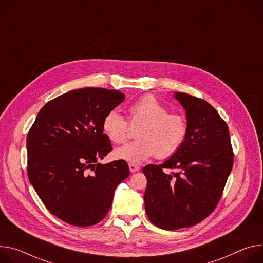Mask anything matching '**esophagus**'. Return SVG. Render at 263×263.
Listing matches in <instances>:
<instances>
[{
  "label": "esophagus",
  "instance_id": "1",
  "mask_svg": "<svg viewBox=\"0 0 263 263\" xmlns=\"http://www.w3.org/2000/svg\"><path fill=\"white\" fill-rule=\"evenodd\" d=\"M129 169H130V172H131V173H135V172H138L140 168H139L138 165H136V164L130 163V164H129Z\"/></svg>",
  "mask_w": 263,
  "mask_h": 263
}]
</instances>
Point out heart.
<instances>
[{
  "instance_id": "heart-1",
  "label": "heart",
  "mask_w": 263,
  "mask_h": 263,
  "mask_svg": "<svg viewBox=\"0 0 263 263\" xmlns=\"http://www.w3.org/2000/svg\"><path fill=\"white\" fill-rule=\"evenodd\" d=\"M129 123L140 125L136 141L114 151L117 159L141 163L150 157L168 158L184 142L187 126L183 116L169 113L168 108L152 95H145L129 107ZM128 123L117 110L109 111L103 121V131L114 144H122L128 136Z\"/></svg>"
}]
</instances>
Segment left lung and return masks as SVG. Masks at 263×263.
Listing matches in <instances>:
<instances>
[{"instance_id":"1","label":"left lung","mask_w":263,"mask_h":263,"mask_svg":"<svg viewBox=\"0 0 263 263\" xmlns=\"http://www.w3.org/2000/svg\"><path fill=\"white\" fill-rule=\"evenodd\" d=\"M185 111L187 132L180 149L161 164L144 169L145 209L150 221L163 230L192 227L216 208L233 166L229 128L208 102L175 92ZM162 168L176 173L166 175Z\"/></svg>"}]
</instances>
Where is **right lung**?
<instances>
[{
  "label": "right lung",
  "instance_id": "obj_1",
  "mask_svg": "<svg viewBox=\"0 0 263 263\" xmlns=\"http://www.w3.org/2000/svg\"><path fill=\"white\" fill-rule=\"evenodd\" d=\"M124 100L116 90H71L47 103L29 130V181L46 208L69 224L103 220L116 186L130 174L125 160L97 163L112 150L104 117Z\"/></svg>",
  "mask_w": 263,
  "mask_h": 263
}]
</instances>
